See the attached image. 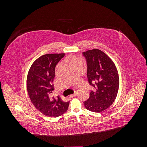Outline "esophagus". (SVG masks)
I'll use <instances>...</instances> for the list:
<instances>
[{
    "mask_svg": "<svg viewBox=\"0 0 147 147\" xmlns=\"http://www.w3.org/2000/svg\"><path fill=\"white\" fill-rule=\"evenodd\" d=\"M77 95V92H75L74 94H71V95H70L69 96V97H75Z\"/></svg>",
    "mask_w": 147,
    "mask_h": 147,
    "instance_id": "obj_1",
    "label": "esophagus"
}]
</instances>
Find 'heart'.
Wrapping results in <instances>:
<instances>
[{
  "mask_svg": "<svg viewBox=\"0 0 147 147\" xmlns=\"http://www.w3.org/2000/svg\"><path fill=\"white\" fill-rule=\"evenodd\" d=\"M69 63L70 64H74V63H79V64H82V60L78 56H73L72 57H71L69 59Z\"/></svg>",
  "mask_w": 147,
  "mask_h": 147,
  "instance_id": "heart-1",
  "label": "heart"
}]
</instances>
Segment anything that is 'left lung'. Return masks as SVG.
Listing matches in <instances>:
<instances>
[{
	"label": "left lung",
	"mask_w": 147,
	"mask_h": 147,
	"mask_svg": "<svg viewBox=\"0 0 147 147\" xmlns=\"http://www.w3.org/2000/svg\"><path fill=\"white\" fill-rule=\"evenodd\" d=\"M87 63L89 83L94 88L83 103L85 108L100 113L108 109L116 99L119 89V75L112 60L98 49L83 52Z\"/></svg>",
	"instance_id": "left-lung-1"
}]
</instances>
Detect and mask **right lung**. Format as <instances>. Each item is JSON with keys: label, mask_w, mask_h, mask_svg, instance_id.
I'll list each match as a JSON object with an SVG mask.
<instances>
[{"label": "right lung", "mask_w": 147, "mask_h": 147, "mask_svg": "<svg viewBox=\"0 0 147 147\" xmlns=\"http://www.w3.org/2000/svg\"><path fill=\"white\" fill-rule=\"evenodd\" d=\"M64 55V53H56L40 56L34 62L28 74L27 90L31 102L40 112L50 117L61 116L69 105V101L50 96L54 90L55 67Z\"/></svg>", "instance_id": "right-lung-1"}]
</instances>
